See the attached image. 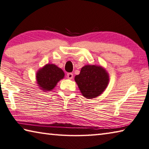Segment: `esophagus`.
<instances>
[{"mask_svg":"<svg viewBox=\"0 0 149 149\" xmlns=\"http://www.w3.org/2000/svg\"><path fill=\"white\" fill-rule=\"evenodd\" d=\"M67 77H68V79H72L73 77H74V75H73L72 73H68Z\"/></svg>","mask_w":149,"mask_h":149,"instance_id":"obj_1","label":"esophagus"}]
</instances>
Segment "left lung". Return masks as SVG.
<instances>
[{"label":"left lung","instance_id":"left-lung-1","mask_svg":"<svg viewBox=\"0 0 149 149\" xmlns=\"http://www.w3.org/2000/svg\"><path fill=\"white\" fill-rule=\"evenodd\" d=\"M75 81L83 96L87 99H94L104 91L109 81L107 72L102 67L86 65L75 75Z\"/></svg>","mask_w":149,"mask_h":149}]
</instances>
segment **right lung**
<instances>
[{"label": "right lung", "mask_w": 149, "mask_h": 149, "mask_svg": "<svg viewBox=\"0 0 149 149\" xmlns=\"http://www.w3.org/2000/svg\"><path fill=\"white\" fill-rule=\"evenodd\" d=\"M64 77V73L62 70L54 64H47L37 73V84L43 91L54 89L57 83Z\"/></svg>", "instance_id": "add662e5"}]
</instances>
